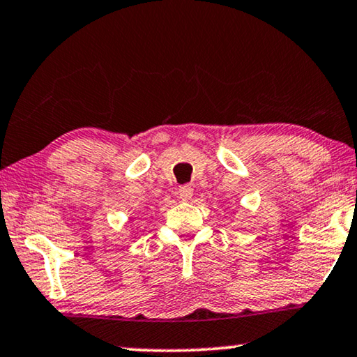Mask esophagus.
Instances as JSON below:
<instances>
[{
	"mask_svg": "<svg viewBox=\"0 0 357 357\" xmlns=\"http://www.w3.org/2000/svg\"><path fill=\"white\" fill-rule=\"evenodd\" d=\"M192 194H194V190L190 185H181V188L178 189V197L181 200H189L190 197H192Z\"/></svg>",
	"mask_w": 357,
	"mask_h": 357,
	"instance_id": "obj_1",
	"label": "esophagus"
}]
</instances>
